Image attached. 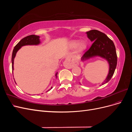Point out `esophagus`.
<instances>
[{"label": "esophagus", "instance_id": "1", "mask_svg": "<svg viewBox=\"0 0 132 132\" xmlns=\"http://www.w3.org/2000/svg\"><path fill=\"white\" fill-rule=\"evenodd\" d=\"M77 64H78L77 61H76L75 59L73 58H71V59L67 60V61L65 62L64 67L66 68L70 69V68H71L74 67V65H76Z\"/></svg>", "mask_w": 132, "mask_h": 132}]
</instances>
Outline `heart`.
Wrapping results in <instances>:
<instances>
[{"instance_id":"heart-1","label":"heart","mask_w":132,"mask_h":132,"mask_svg":"<svg viewBox=\"0 0 132 132\" xmlns=\"http://www.w3.org/2000/svg\"><path fill=\"white\" fill-rule=\"evenodd\" d=\"M70 45L71 47H75L78 45V42L76 41H73L71 42ZM86 47V43L85 41H81L79 43L78 46V50L79 52H82L84 50Z\"/></svg>"}]
</instances>
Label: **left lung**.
Here are the masks:
<instances>
[{"label":"left lung","mask_w":132,"mask_h":132,"mask_svg":"<svg viewBox=\"0 0 132 132\" xmlns=\"http://www.w3.org/2000/svg\"><path fill=\"white\" fill-rule=\"evenodd\" d=\"M87 37L93 43L82 57V61L95 56H100L106 59L109 62V73L102 83L105 84L109 81L112 77L117 63V56L113 42L102 32L96 30H92L86 32Z\"/></svg>","instance_id":"1"}]
</instances>
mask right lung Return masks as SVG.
Listing matches in <instances>:
<instances>
[{"instance_id": "right-lung-1", "label": "right lung", "mask_w": 132, "mask_h": 132, "mask_svg": "<svg viewBox=\"0 0 132 132\" xmlns=\"http://www.w3.org/2000/svg\"><path fill=\"white\" fill-rule=\"evenodd\" d=\"M39 37L38 36L35 35H31L27 36L23 38L15 46L13 50V53H12V58H11L12 70H13V69H14V65H14V58L16 55V53L23 46L38 45V44L40 43V41H39ZM57 74H58L57 73L55 74V77H57ZM52 88V87H51V89Z\"/></svg>"}]
</instances>
